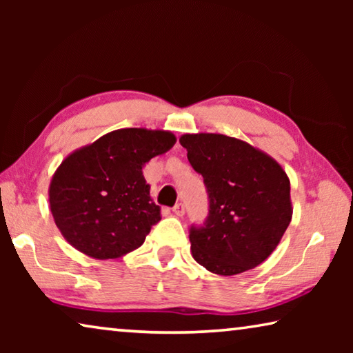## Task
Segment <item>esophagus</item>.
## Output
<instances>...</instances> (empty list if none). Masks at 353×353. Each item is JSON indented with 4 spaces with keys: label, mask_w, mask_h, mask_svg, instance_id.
Instances as JSON below:
<instances>
[{
    "label": "esophagus",
    "mask_w": 353,
    "mask_h": 353,
    "mask_svg": "<svg viewBox=\"0 0 353 353\" xmlns=\"http://www.w3.org/2000/svg\"><path fill=\"white\" fill-rule=\"evenodd\" d=\"M172 212H174L176 216H183V214H185V205L179 202V204H176L174 207H172Z\"/></svg>",
    "instance_id": "esophagus-1"
}]
</instances>
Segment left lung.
I'll list each match as a JSON object with an SVG mask.
<instances>
[{
    "label": "left lung",
    "instance_id": "obj_1",
    "mask_svg": "<svg viewBox=\"0 0 353 353\" xmlns=\"http://www.w3.org/2000/svg\"><path fill=\"white\" fill-rule=\"evenodd\" d=\"M179 143L204 177L210 201L204 225L190 230L191 255L219 276L254 270L276 250L292 218L282 165L223 134H185Z\"/></svg>",
    "mask_w": 353,
    "mask_h": 353
}]
</instances>
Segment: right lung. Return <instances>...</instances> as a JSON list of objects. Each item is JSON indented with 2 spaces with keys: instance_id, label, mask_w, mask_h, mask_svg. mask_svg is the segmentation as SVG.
Returning a JSON list of instances; mask_svg holds the SVG:
<instances>
[{
  "instance_id": "add662e5",
  "label": "right lung",
  "mask_w": 353,
  "mask_h": 353,
  "mask_svg": "<svg viewBox=\"0 0 353 353\" xmlns=\"http://www.w3.org/2000/svg\"><path fill=\"white\" fill-rule=\"evenodd\" d=\"M174 143L170 130L128 128L68 154L48 190L52 218L65 240L97 260L139 249L162 219L141 170Z\"/></svg>"
}]
</instances>
